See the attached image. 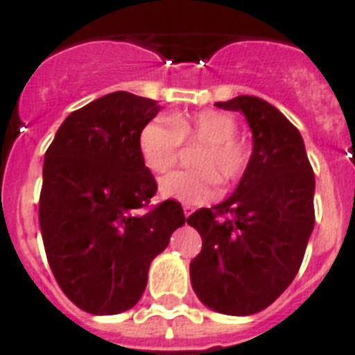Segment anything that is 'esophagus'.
Listing matches in <instances>:
<instances>
[{"instance_id":"1","label":"esophagus","mask_w":355,"mask_h":355,"mask_svg":"<svg viewBox=\"0 0 355 355\" xmlns=\"http://www.w3.org/2000/svg\"><path fill=\"white\" fill-rule=\"evenodd\" d=\"M184 214L186 216L193 214V205H189V203H184Z\"/></svg>"}]
</instances>
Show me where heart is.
<instances>
[{
  "mask_svg": "<svg viewBox=\"0 0 355 355\" xmlns=\"http://www.w3.org/2000/svg\"><path fill=\"white\" fill-rule=\"evenodd\" d=\"M182 143H203L193 166L196 169L175 171L160 182L168 198L202 203L225 187L243 180L254 162V143L237 132L232 114L214 109L157 116L139 132V152L153 173H168L178 162Z\"/></svg>",
  "mask_w": 355,
  "mask_h": 355,
  "instance_id": "1",
  "label": "heart"
}]
</instances>
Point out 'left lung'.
<instances>
[{
  "mask_svg": "<svg viewBox=\"0 0 355 355\" xmlns=\"http://www.w3.org/2000/svg\"><path fill=\"white\" fill-rule=\"evenodd\" d=\"M254 134V162L234 195L187 218L202 236L191 284L211 309L248 316L288 289L314 227V173L300 132L257 96L218 101Z\"/></svg>",
  "mask_w": 355,
  "mask_h": 355,
  "instance_id": "1",
  "label": "left lung"
}]
</instances>
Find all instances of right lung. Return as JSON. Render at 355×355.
I'll return each mask as SVG.
<instances>
[{
    "mask_svg": "<svg viewBox=\"0 0 355 355\" xmlns=\"http://www.w3.org/2000/svg\"><path fill=\"white\" fill-rule=\"evenodd\" d=\"M160 105L118 91L71 112L42 166L39 225L58 286L76 307L118 314L139 302L153 259L186 223L175 200L150 205L157 182L139 132Z\"/></svg>",
    "mask_w": 355,
    "mask_h": 355,
    "instance_id": "obj_1",
    "label": "right lung"
}]
</instances>
